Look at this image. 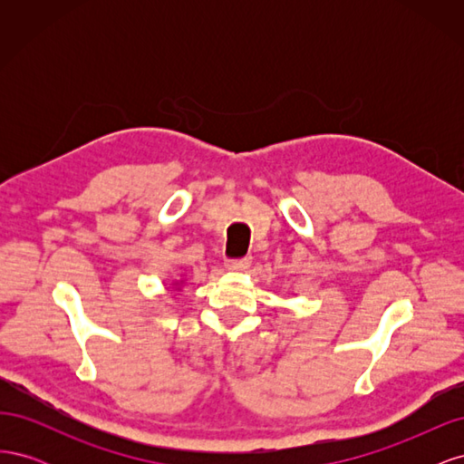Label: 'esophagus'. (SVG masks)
Returning <instances> with one entry per match:
<instances>
[{"label":"esophagus","instance_id":"34e87169","mask_svg":"<svg viewBox=\"0 0 464 464\" xmlns=\"http://www.w3.org/2000/svg\"><path fill=\"white\" fill-rule=\"evenodd\" d=\"M249 265H251V259H249V257H242V259L230 261V263H228V269H230V271H246Z\"/></svg>","mask_w":464,"mask_h":464}]
</instances>
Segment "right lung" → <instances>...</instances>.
Returning <instances> with one entry per match:
<instances>
[{"label":"right lung","instance_id":"add662e5","mask_svg":"<svg viewBox=\"0 0 464 464\" xmlns=\"http://www.w3.org/2000/svg\"><path fill=\"white\" fill-rule=\"evenodd\" d=\"M176 286H181V285H184V283H181V280H179V283H178V280H176V283H174Z\"/></svg>","mask_w":464,"mask_h":464}]
</instances>
